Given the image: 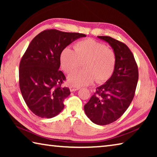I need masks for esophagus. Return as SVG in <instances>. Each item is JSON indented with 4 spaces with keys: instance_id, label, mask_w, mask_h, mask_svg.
Returning a JSON list of instances; mask_svg holds the SVG:
<instances>
[{
    "instance_id": "1",
    "label": "esophagus",
    "mask_w": 157,
    "mask_h": 157,
    "mask_svg": "<svg viewBox=\"0 0 157 157\" xmlns=\"http://www.w3.org/2000/svg\"><path fill=\"white\" fill-rule=\"evenodd\" d=\"M69 89H70V91H78L79 89H80V87L79 86H70L69 87Z\"/></svg>"
}]
</instances>
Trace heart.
I'll return each instance as SVG.
<instances>
[{
	"label": "heart",
	"instance_id": "heart-1",
	"mask_svg": "<svg viewBox=\"0 0 157 157\" xmlns=\"http://www.w3.org/2000/svg\"><path fill=\"white\" fill-rule=\"evenodd\" d=\"M61 66L66 73L72 72L83 62L84 69L73 72L68 81L74 86L91 84L94 79L97 83L107 81L112 75L116 65V55L113 50L105 44L93 39L79 41L74 46V50L65 48L60 54Z\"/></svg>",
	"mask_w": 157,
	"mask_h": 157
}]
</instances>
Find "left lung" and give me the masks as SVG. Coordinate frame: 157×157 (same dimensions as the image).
<instances>
[{
	"label": "left lung",
	"mask_w": 157,
	"mask_h": 157,
	"mask_svg": "<svg viewBox=\"0 0 157 157\" xmlns=\"http://www.w3.org/2000/svg\"><path fill=\"white\" fill-rule=\"evenodd\" d=\"M112 48L116 65L112 75L98 86L86 105L84 111L93 123L110 124L120 118L131 104L139 79V71L132 52L125 44L107 36H98Z\"/></svg>",
	"instance_id": "1"
}]
</instances>
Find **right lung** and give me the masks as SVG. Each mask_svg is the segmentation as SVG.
Segmentation results:
<instances>
[{
    "label": "right lung",
    "instance_id": "obj_1",
    "mask_svg": "<svg viewBox=\"0 0 157 157\" xmlns=\"http://www.w3.org/2000/svg\"><path fill=\"white\" fill-rule=\"evenodd\" d=\"M86 34L47 30L32 40L21 60L19 86L28 108L41 118H51L63 110L71 94L61 84L66 77L59 71L60 54L65 48Z\"/></svg>",
    "mask_w": 157,
    "mask_h": 157
}]
</instances>
